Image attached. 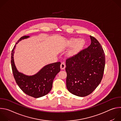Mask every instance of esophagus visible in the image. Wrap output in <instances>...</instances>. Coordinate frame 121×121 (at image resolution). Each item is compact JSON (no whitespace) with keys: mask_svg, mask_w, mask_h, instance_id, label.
I'll list each match as a JSON object with an SVG mask.
<instances>
[{"mask_svg":"<svg viewBox=\"0 0 121 121\" xmlns=\"http://www.w3.org/2000/svg\"><path fill=\"white\" fill-rule=\"evenodd\" d=\"M60 67H61V69H64L65 68V64L64 62H62V63H61V65H60Z\"/></svg>","mask_w":121,"mask_h":121,"instance_id":"1","label":"esophagus"}]
</instances>
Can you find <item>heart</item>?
<instances>
[{
    "instance_id": "1",
    "label": "heart",
    "mask_w": 121,
    "mask_h": 121,
    "mask_svg": "<svg viewBox=\"0 0 121 121\" xmlns=\"http://www.w3.org/2000/svg\"><path fill=\"white\" fill-rule=\"evenodd\" d=\"M85 44V41L83 39H79L78 38H72L68 41V45L70 46H74V48L70 51L69 55L74 56L77 54L78 52L82 48Z\"/></svg>"
}]
</instances>
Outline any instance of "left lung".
<instances>
[{
	"label": "left lung",
	"instance_id": "8db88e82",
	"mask_svg": "<svg viewBox=\"0 0 121 121\" xmlns=\"http://www.w3.org/2000/svg\"><path fill=\"white\" fill-rule=\"evenodd\" d=\"M91 44L77 54L66 60V85L72 94L85 97L91 93L101 82L104 73V51L94 37Z\"/></svg>",
	"mask_w": 121,
	"mask_h": 121
}]
</instances>
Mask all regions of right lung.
Masks as SVG:
<instances>
[{
	"label": "right lung",
	"instance_id": "obj_1",
	"mask_svg": "<svg viewBox=\"0 0 121 121\" xmlns=\"http://www.w3.org/2000/svg\"><path fill=\"white\" fill-rule=\"evenodd\" d=\"M29 36L22 37L16 43L29 38ZM16 44L11 52V65L15 80L20 88L27 95L38 98L47 94L52 88L53 80L60 71V62L47 65L37 74L33 76H27L17 69L14 61V54Z\"/></svg>",
	"mask_w": 121,
	"mask_h": 121
}]
</instances>
